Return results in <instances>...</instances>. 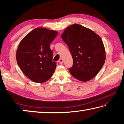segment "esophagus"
Segmentation results:
<instances>
[{
	"label": "esophagus",
	"mask_w": 124,
	"mask_h": 124,
	"mask_svg": "<svg viewBox=\"0 0 124 124\" xmlns=\"http://www.w3.org/2000/svg\"><path fill=\"white\" fill-rule=\"evenodd\" d=\"M58 63L60 64H62L63 63V59H62V58H60V59L58 60Z\"/></svg>",
	"instance_id": "obj_1"
}]
</instances>
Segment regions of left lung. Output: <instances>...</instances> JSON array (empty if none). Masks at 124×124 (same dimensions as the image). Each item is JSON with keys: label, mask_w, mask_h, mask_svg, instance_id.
<instances>
[{"label": "left lung", "mask_w": 124, "mask_h": 124, "mask_svg": "<svg viewBox=\"0 0 124 124\" xmlns=\"http://www.w3.org/2000/svg\"><path fill=\"white\" fill-rule=\"evenodd\" d=\"M69 47L73 64L69 71L81 81L93 79L103 66L106 53L100 36L90 29L74 24L65 29L61 36Z\"/></svg>", "instance_id": "1"}]
</instances>
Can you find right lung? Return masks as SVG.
Returning <instances> with one entry per match:
<instances>
[{
	"label": "right lung",
	"instance_id": "right-lung-1",
	"mask_svg": "<svg viewBox=\"0 0 124 124\" xmlns=\"http://www.w3.org/2000/svg\"><path fill=\"white\" fill-rule=\"evenodd\" d=\"M58 33L44 28H37L29 33L19 44L16 60L23 74L35 83H44L54 74L56 62L52 61L51 44Z\"/></svg>",
	"mask_w": 124,
	"mask_h": 124
}]
</instances>
